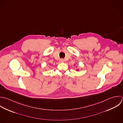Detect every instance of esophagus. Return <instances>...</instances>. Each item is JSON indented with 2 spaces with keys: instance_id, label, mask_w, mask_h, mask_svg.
<instances>
[{
  "instance_id": "esophagus-1",
  "label": "esophagus",
  "mask_w": 123,
  "mask_h": 123,
  "mask_svg": "<svg viewBox=\"0 0 123 123\" xmlns=\"http://www.w3.org/2000/svg\"><path fill=\"white\" fill-rule=\"evenodd\" d=\"M59 62H60V63H63V62H64V60L63 59H60V60H59Z\"/></svg>"
}]
</instances>
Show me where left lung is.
Masks as SVG:
<instances>
[{
	"label": "left lung",
	"mask_w": 123,
	"mask_h": 123,
	"mask_svg": "<svg viewBox=\"0 0 123 123\" xmlns=\"http://www.w3.org/2000/svg\"><path fill=\"white\" fill-rule=\"evenodd\" d=\"M76 70H77V71H79V69H76Z\"/></svg>",
	"instance_id": "8db88e82"
}]
</instances>
